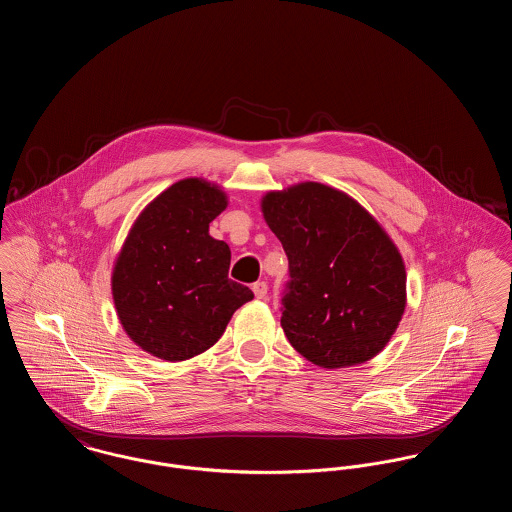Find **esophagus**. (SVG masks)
<instances>
[{
	"instance_id": "obj_1",
	"label": "esophagus",
	"mask_w": 512,
	"mask_h": 512,
	"mask_svg": "<svg viewBox=\"0 0 512 512\" xmlns=\"http://www.w3.org/2000/svg\"><path fill=\"white\" fill-rule=\"evenodd\" d=\"M253 293H255L257 299H267V282H255V284H253Z\"/></svg>"
}]
</instances>
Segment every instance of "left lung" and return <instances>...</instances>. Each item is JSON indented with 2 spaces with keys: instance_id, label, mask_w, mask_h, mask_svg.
<instances>
[{
  "instance_id": "left-lung-1",
  "label": "left lung",
  "mask_w": 512,
  "mask_h": 512,
  "mask_svg": "<svg viewBox=\"0 0 512 512\" xmlns=\"http://www.w3.org/2000/svg\"><path fill=\"white\" fill-rule=\"evenodd\" d=\"M261 211L290 261L280 324L293 349L322 368L376 357L407 305L405 263L382 224L320 182L267 192Z\"/></svg>"
}]
</instances>
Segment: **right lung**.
<instances>
[{"label":"right lung","instance_id":"obj_1","mask_svg":"<svg viewBox=\"0 0 512 512\" xmlns=\"http://www.w3.org/2000/svg\"><path fill=\"white\" fill-rule=\"evenodd\" d=\"M224 190L184 178L134 220L111 274L122 330L149 355L178 363L213 347L253 292L228 278L230 247L209 236Z\"/></svg>","mask_w":512,"mask_h":512}]
</instances>
